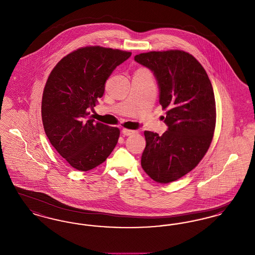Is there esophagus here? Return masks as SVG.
<instances>
[{"label":"esophagus","instance_id":"34e87169","mask_svg":"<svg viewBox=\"0 0 255 255\" xmlns=\"http://www.w3.org/2000/svg\"><path fill=\"white\" fill-rule=\"evenodd\" d=\"M122 132L124 135H131V134L134 133L135 131H133V130H128V129H123Z\"/></svg>","mask_w":255,"mask_h":255}]
</instances>
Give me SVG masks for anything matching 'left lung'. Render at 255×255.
<instances>
[{
	"label": "left lung",
	"mask_w": 255,
	"mask_h": 255,
	"mask_svg": "<svg viewBox=\"0 0 255 255\" xmlns=\"http://www.w3.org/2000/svg\"><path fill=\"white\" fill-rule=\"evenodd\" d=\"M134 61L151 70L159 89V104L167 109L162 135L145 131L141 166L159 183H168L194 169L213 138L216 105L203 66L183 50L150 51Z\"/></svg>",
	"instance_id": "8db88e82"
}]
</instances>
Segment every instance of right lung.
<instances>
[{"label":"right lung","mask_w":255,"mask_h":255,"mask_svg":"<svg viewBox=\"0 0 255 255\" xmlns=\"http://www.w3.org/2000/svg\"><path fill=\"white\" fill-rule=\"evenodd\" d=\"M131 52L99 46L76 49L53 68L44 89L42 121L49 142L71 166L89 171L117 145L120 129L93 120L114 70Z\"/></svg>","instance_id":"1"}]
</instances>
